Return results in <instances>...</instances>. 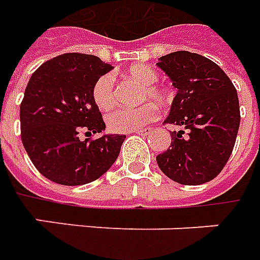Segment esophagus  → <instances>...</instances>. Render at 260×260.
I'll return each instance as SVG.
<instances>
[{
	"instance_id": "obj_1",
	"label": "esophagus",
	"mask_w": 260,
	"mask_h": 260,
	"mask_svg": "<svg viewBox=\"0 0 260 260\" xmlns=\"http://www.w3.org/2000/svg\"><path fill=\"white\" fill-rule=\"evenodd\" d=\"M132 133H137L140 136H148L151 133V128H138V130H134Z\"/></svg>"
}]
</instances>
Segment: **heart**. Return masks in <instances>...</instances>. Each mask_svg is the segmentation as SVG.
<instances>
[{"instance_id": "obj_1", "label": "heart", "mask_w": 260, "mask_h": 260, "mask_svg": "<svg viewBox=\"0 0 260 260\" xmlns=\"http://www.w3.org/2000/svg\"><path fill=\"white\" fill-rule=\"evenodd\" d=\"M124 77L141 85V90L138 91V103L145 100H152L157 105L169 103L167 91L155 86L157 74L149 66L142 63L133 64L124 71ZM91 95L95 105L103 111H108L114 107V78L111 74H105L94 82ZM155 116L156 108L153 105L142 104L136 108H120L111 112L107 116V124L112 132L128 133L148 124Z\"/></svg>"}]
</instances>
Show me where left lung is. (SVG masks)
Instances as JSON below:
<instances>
[{
    "instance_id": "obj_1",
    "label": "left lung",
    "mask_w": 260,
    "mask_h": 260,
    "mask_svg": "<svg viewBox=\"0 0 260 260\" xmlns=\"http://www.w3.org/2000/svg\"><path fill=\"white\" fill-rule=\"evenodd\" d=\"M157 67L177 89L165 123L181 130L170 132L171 145L156 161L175 182H208L233 151L240 126L237 90L223 70L202 54L173 52L161 56Z\"/></svg>"
}]
</instances>
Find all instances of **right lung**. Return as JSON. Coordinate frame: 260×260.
<instances>
[{"instance_id": "right-lung-1", "label": "right lung", "mask_w": 260, "mask_h": 260, "mask_svg": "<svg viewBox=\"0 0 260 260\" xmlns=\"http://www.w3.org/2000/svg\"><path fill=\"white\" fill-rule=\"evenodd\" d=\"M112 70L93 54L64 53L31 75L20 104L21 142L41 174L67 186L100 178L118 159L126 136L103 134L94 82ZM101 134L82 142L79 133Z\"/></svg>"}]
</instances>
